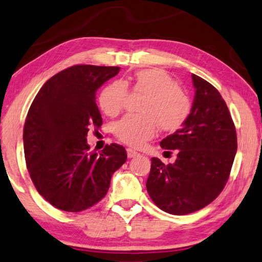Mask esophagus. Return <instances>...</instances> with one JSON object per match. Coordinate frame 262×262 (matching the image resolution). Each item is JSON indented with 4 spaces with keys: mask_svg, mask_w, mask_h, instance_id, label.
I'll list each match as a JSON object with an SVG mask.
<instances>
[{
    "mask_svg": "<svg viewBox=\"0 0 262 262\" xmlns=\"http://www.w3.org/2000/svg\"><path fill=\"white\" fill-rule=\"evenodd\" d=\"M126 153H127V158H130V159H131V158H135V157L138 156V153L134 151V149H131V148H127Z\"/></svg>",
    "mask_w": 262,
    "mask_h": 262,
    "instance_id": "1",
    "label": "esophagus"
}]
</instances>
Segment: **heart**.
<instances>
[{"label": "heart", "instance_id": "obj_1", "mask_svg": "<svg viewBox=\"0 0 262 262\" xmlns=\"http://www.w3.org/2000/svg\"><path fill=\"white\" fill-rule=\"evenodd\" d=\"M127 83L114 81L98 97L101 109L108 116L121 113L127 94ZM132 89L146 94L140 116L127 115L115 125V135L130 146L139 147L151 139L157 131L179 130L191 114V100L188 94L177 85L174 79L159 68L138 71L132 81Z\"/></svg>", "mask_w": 262, "mask_h": 262}]
</instances>
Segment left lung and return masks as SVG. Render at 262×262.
Listing matches in <instances>:
<instances>
[{"label":"left lung","mask_w":262,"mask_h":262,"mask_svg":"<svg viewBox=\"0 0 262 262\" xmlns=\"http://www.w3.org/2000/svg\"><path fill=\"white\" fill-rule=\"evenodd\" d=\"M195 96L181 128L160 141L175 149L177 160L165 165L152 158L146 189L156 205L171 215L204 208L228 182L237 152V134L228 105L208 81L191 74Z\"/></svg>","instance_id":"left-lung-1"}]
</instances>
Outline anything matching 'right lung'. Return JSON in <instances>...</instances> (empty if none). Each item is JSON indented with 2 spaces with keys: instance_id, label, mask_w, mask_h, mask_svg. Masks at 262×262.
Returning <instances> with one entry per match:
<instances>
[{
  "instance_id": "right-lung-1",
  "label": "right lung",
  "mask_w": 262,
  "mask_h": 262,
  "mask_svg": "<svg viewBox=\"0 0 262 262\" xmlns=\"http://www.w3.org/2000/svg\"><path fill=\"white\" fill-rule=\"evenodd\" d=\"M119 67L76 65L47 80L34 97L24 124V156L38 192L53 207L79 212L105 196L126 151L111 144L89 152L87 135L100 128L95 95Z\"/></svg>"
}]
</instances>
